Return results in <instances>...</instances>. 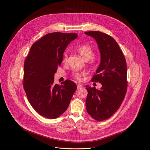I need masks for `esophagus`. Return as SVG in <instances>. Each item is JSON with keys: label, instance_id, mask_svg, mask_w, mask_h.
<instances>
[{"label": "esophagus", "instance_id": "1", "mask_svg": "<svg viewBox=\"0 0 150 150\" xmlns=\"http://www.w3.org/2000/svg\"><path fill=\"white\" fill-rule=\"evenodd\" d=\"M81 87H83V85L82 84H77V88H81Z\"/></svg>", "mask_w": 150, "mask_h": 150}]
</instances>
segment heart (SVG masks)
I'll return each instance as SVG.
<instances>
[{
  "label": "heart",
  "mask_w": 150,
  "mask_h": 150,
  "mask_svg": "<svg viewBox=\"0 0 150 150\" xmlns=\"http://www.w3.org/2000/svg\"><path fill=\"white\" fill-rule=\"evenodd\" d=\"M76 51L79 53L82 57L85 59V60H88V59H91L92 61H94L95 58L93 57L94 55V51L92 47L87 44H80L76 46L75 47ZM67 59V54L66 52L64 53L63 55V62L64 63L66 62ZM83 73L78 72L76 71H75L72 73V76L77 79V80H80L81 79V76Z\"/></svg>",
  "instance_id": "heart-1"
}]
</instances>
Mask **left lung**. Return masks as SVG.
Wrapping results in <instances>:
<instances>
[{"mask_svg":"<svg viewBox=\"0 0 150 150\" xmlns=\"http://www.w3.org/2000/svg\"><path fill=\"white\" fill-rule=\"evenodd\" d=\"M85 34L94 38L101 53V63L92 81L100 83V90L86 86L87 112L96 121L110 117L121 106L127 89L125 58L115 40L99 31Z\"/></svg>","mask_w":150,"mask_h":150,"instance_id":"left-lung-1","label":"left lung"}]
</instances>
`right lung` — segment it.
Here are the masks:
<instances>
[{
    "mask_svg": "<svg viewBox=\"0 0 150 150\" xmlns=\"http://www.w3.org/2000/svg\"><path fill=\"white\" fill-rule=\"evenodd\" d=\"M76 33L46 34L32 45L24 63L23 88L30 104L41 116L55 119L67 110L76 84L65 80L55 84L54 74L61 65L67 45Z\"/></svg>",
    "mask_w": 150,
    "mask_h": 150,
    "instance_id": "right-lung-1",
    "label": "right lung"
}]
</instances>
